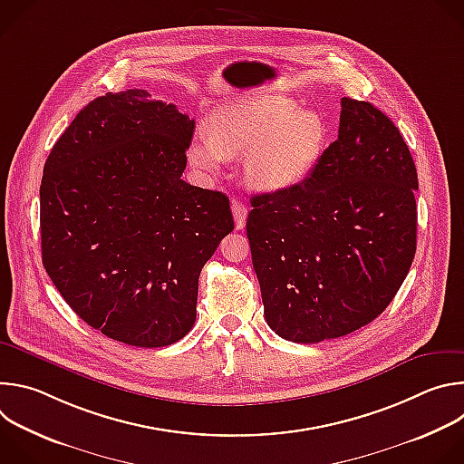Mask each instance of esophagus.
I'll use <instances>...</instances> for the list:
<instances>
[{
	"instance_id": "obj_1",
	"label": "esophagus",
	"mask_w": 464,
	"mask_h": 464,
	"mask_svg": "<svg viewBox=\"0 0 464 464\" xmlns=\"http://www.w3.org/2000/svg\"><path fill=\"white\" fill-rule=\"evenodd\" d=\"M231 211H233V217H235L237 229H244L246 218H247V208L240 200H233L231 202Z\"/></svg>"
}]
</instances>
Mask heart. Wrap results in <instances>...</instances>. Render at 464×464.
Listing matches in <instances>:
<instances>
[{"mask_svg": "<svg viewBox=\"0 0 464 464\" xmlns=\"http://www.w3.org/2000/svg\"><path fill=\"white\" fill-rule=\"evenodd\" d=\"M326 149V126L308 110L281 97H244L208 121V136L187 147V163L213 174L224 158L244 154L247 179L264 190H283L303 181Z\"/></svg>", "mask_w": 464, "mask_h": 464, "instance_id": "heart-1", "label": "heart"}]
</instances>
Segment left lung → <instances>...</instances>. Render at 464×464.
I'll return each instance as SVG.
<instances>
[{
    "mask_svg": "<svg viewBox=\"0 0 464 464\" xmlns=\"http://www.w3.org/2000/svg\"><path fill=\"white\" fill-rule=\"evenodd\" d=\"M417 188L399 128L371 102L343 97L338 140L308 178L251 196L246 233L277 336L342 338L387 308L415 256Z\"/></svg>",
    "mask_w": 464,
    "mask_h": 464,
    "instance_id": "1",
    "label": "left lung"
}]
</instances>
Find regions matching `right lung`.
<instances>
[{
  "instance_id": "obj_1",
  "label": "right lung",
  "mask_w": 464,
  "mask_h": 464,
  "mask_svg": "<svg viewBox=\"0 0 464 464\" xmlns=\"http://www.w3.org/2000/svg\"><path fill=\"white\" fill-rule=\"evenodd\" d=\"M192 131L194 119L145 90L108 93L44 167V268L81 319L131 347L188 333L198 277L235 227L224 192L181 179Z\"/></svg>"
}]
</instances>
